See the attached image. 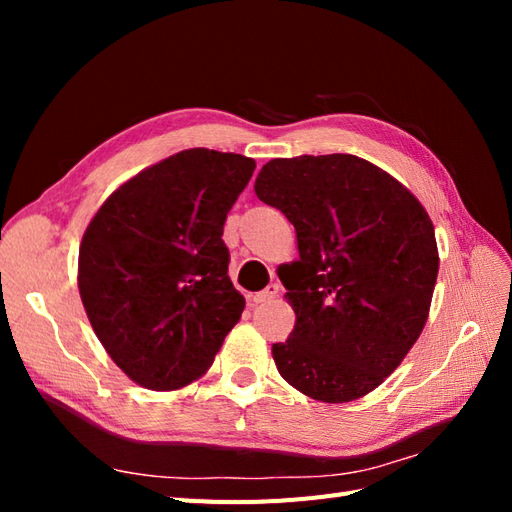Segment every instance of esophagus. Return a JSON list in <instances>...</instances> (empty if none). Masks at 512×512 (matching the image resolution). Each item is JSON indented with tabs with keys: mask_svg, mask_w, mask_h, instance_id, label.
<instances>
[{
	"mask_svg": "<svg viewBox=\"0 0 512 512\" xmlns=\"http://www.w3.org/2000/svg\"><path fill=\"white\" fill-rule=\"evenodd\" d=\"M277 292H280V284H269L265 290H260V292L254 294V303H267V301L277 297Z\"/></svg>",
	"mask_w": 512,
	"mask_h": 512,
	"instance_id": "34e87169",
	"label": "esophagus"
}]
</instances>
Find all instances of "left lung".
<instances>
[{
	"mask_svg": "<svg viewBox=\"0 0 512 512\" xmlns=\"http://www.w3.org/2000/svg\"><path fill=\"white\" fill-rule=\"evenodd\" d=\"M254 190L286 215L299 243V260L280 271L297 322L273 344L277 371L327 404L374 391L427 322L440 265L427 211L350 153L275 158Z\"/></svg>",
	"mask_w": 512,
	"mask_h": 512,
	"instance_id": "obj_1",
	"label": "left lung"
}]
</instances>
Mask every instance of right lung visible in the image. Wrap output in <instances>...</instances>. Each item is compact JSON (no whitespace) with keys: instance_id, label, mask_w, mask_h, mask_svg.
<instances>
[{"instance_id":"add662e5","label":"right lung","mask_w":512,"mask_h":512,"mask_svg":"<svg viewBox=\"0 0 512 512\" xmlns=\"http://www.w3.org/2000/svg\"><path fill=\"white\" fill-rule=\"evenodd\" d=\"M256 162L185 149L123 183L89 222L79 292L111 359L151 391L200 378L245 299L228 277L226 215Z\"/></svg>"}]
</instances>
